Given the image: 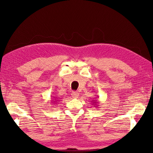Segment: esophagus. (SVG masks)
<instances>
[{
  "instance_id": "34e87169",
  "label": "esophagus",
  "mask_w": 153,
  "mask_h": 153,
  "mask_svg": "<svg viewBox=\"0 0 153 153\" xmlns=\"http://www.w3.org/2000/svg\"><path fill=\"white\" fill-rule=\"evenodd\" d=\"M71 96H72V97L73 98H78V97H79V93L77 92H71Z\"/></svg>"
}]
</instances>
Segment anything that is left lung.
Instances as JSON below:
<instances>
[{"instance_id": "8db88e82", "label": "left lung", "mask_w": 153, "mask_h": 153, "mask_svg": "<svg viewBox=\"0 0 153 153\" xmlns=\"http://www.w3.org/2000/svg\"><path fill=\"white\" fill-rule=\"evenodd\" d=\"M98 102H97V100H92V105H94V106H96V107H98V105H97Z\"/></svg>"}]
</instances>
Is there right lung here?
Instances as JSON below:
<instances>
[{
    "label": "right lung",
    "mask_w": 153,
    "mask_h": 153,
    "mask_svg": "<svg viewBox=\"0 0 153 153\" xmlns=\"http://www.w3.org/2000/svg\"><path fill=\"white\" fill-rule=\"evenodd\" d=\"M54 100H53V101H54V103H58V102H58V100H57V98H56V99H54Z\"/></svg>",
    "instance_id": "add662e5"
}]
</instances>
